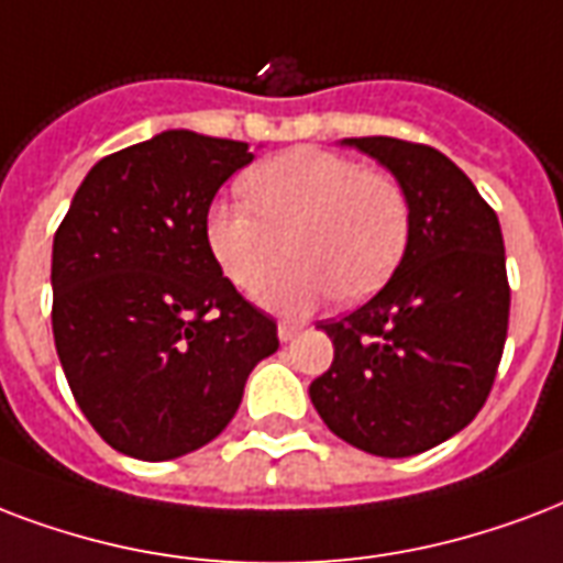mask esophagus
Masks as SVG:
<instances>
[{
	"mask_svg": "<svg viewBox=\"0 0 563 563\" xmlns=\"http://www.w3.org/2000/svg\"><path fill=\"white\" fill-rule=\"evenodd\" d=\"M298 333L300 324H295V321H280V324H277V336H280V342H291Z\"/></svg>",
	"mask_w": 563,
	"mask_h": 563,
	"instance_id": "1",
	"label": "esophagus"
}]
</instances>
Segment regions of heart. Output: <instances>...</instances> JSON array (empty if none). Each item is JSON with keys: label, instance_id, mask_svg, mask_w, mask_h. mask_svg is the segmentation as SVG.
Instances as JSON below:
<instances>
[{"label": "heart", "instance_id": "1", "mask_svg": "<svg viewBox=\"0 0 563 563\" xmlns=\"http://www.w3.org/2000/svg\"><path fill=\"white\" fill-rule=\"evenodd\" d=\"M244 200H218L206 212V244L227 280L242 291L265 286L286 253L295 263L263 300L298 316L336 295L363 300L393 274L410 239V200L384 170L321 147L265 158L242 179Z\"/></svg>", "mask_w": 563, "mask_h": 563}]
</instances>
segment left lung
<instances>
[{"label": "left lung", "mask_w": 563, "mask_h": 563, "mask_svg": "<svg viewBox=\"0 0 563 563\" xmlns=\"http://www.w3.org/2000/svg\"><path fill=\"white\" fill-rule=\"evenodd\" d=\"M410 200L407 251L375 298L321 321L333 363L310 384L330 431L377 457H410L463 431L490 396L510 286L493 206L440 150L349 139Z\"/></svg>", "instance_id": "left-lung-1"}]
</instances>
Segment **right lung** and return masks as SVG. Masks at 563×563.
I'll list each match as a JSON object with an SVG mask.
<instances>
[{"mask_svg": "<svg viewBox=\"0 0 563 563\" xmlns=\"http://www.w3.org/2000/svg\"><path fill=\"white\" fill-rule=\"evenodd\" d=\"M251 158L244 141L167 129L100 158L55 230V351L85 419L129 457L214 440L280 345L206 244L218 188Z\"/></svg>", "mask_w": 563, "mask_h": 563, "instance_id": "add662e5", "label": "right lung"}]
</instances>
